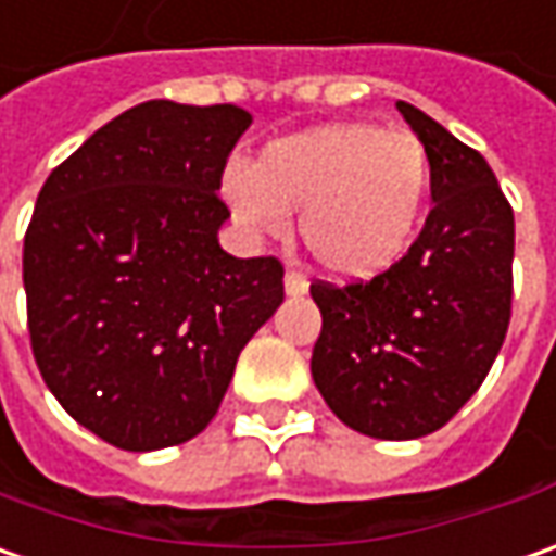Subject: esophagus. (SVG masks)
I'll list each match as a JSON object with an SVG mask.
<instances>
[{
  "instance_id": "34e87169",
  "label": "esophagus",
  "mask_w": 556,
  "mask_h": 556,
  "mask_svg": "<svg viewBox=\"0 0 556 556\" xmlns=\"http://www.w3.org/2000/svg\"><path fill=\"white\" fill-rule=\"evenodd\" d=\"M285 290L290 293V296H303L305 290H308V278H305L300 269H287Z\"/></svg>"
}]
</instances>
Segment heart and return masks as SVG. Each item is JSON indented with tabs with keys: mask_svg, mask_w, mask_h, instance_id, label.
Returning a JSON list of instances; mask_svg holds the SVG:
<instances>
[{
	"mask_svg": "<svg viewBox=\"0 0 556 556\" xmlns=\"http://www.w3.org/2000/svg\"><path fill=\"white\" fill-rule=\"evenodd\" d=\"M431 192L419 137L367 122L321 125L260 149L251 170L232 167L223 195L251 232H285L287 214L318 266L345 281L389 271L409 251Z\"/></svg>",
	"mask_w": 556,
	"mask_h": 556,
	"instance_id": "b5f03b06",
	"label": "heart"
}]
</instances>
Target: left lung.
<instances>
[{"instance_id":"1","label":"left lung","mask_w":556,"mask_h":556,"mask_svg":"<svg viewBox=\"0 0 556 556\" xmlns=\"http://www.w3.org/2000/svg\"><path fill=\"white\" fill-rule=\"evenodd\" d=\"M431 162L426 226L389 271L312 285L321 337L312 379L349 428L413 441L480 389L511 321L514 211L478 149L397 100Z\"/></svg>"}]
</instances>
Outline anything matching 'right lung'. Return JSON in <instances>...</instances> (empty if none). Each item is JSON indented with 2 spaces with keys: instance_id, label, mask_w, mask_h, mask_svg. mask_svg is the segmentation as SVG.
Instances as JSON below:
<instances>
[{
  "instance_id": "1",
  "label": "right lung",
  "mask_w": 556,
  "mask_h": 556,
  "mask_svg": "<svg viewBox=\"0 0 556 556\" xmlns=\"http://www.w3.org/2000/svg\"><path fill=\"white\" fill-rule=\"evenodd\" d=\"M251 113L147 100L51 170L24 238L26 327L45 386L130 453L201 434L235 361L285 303L275 256L219 248L217 195Z\"/></svg>"
}]
</instances>
